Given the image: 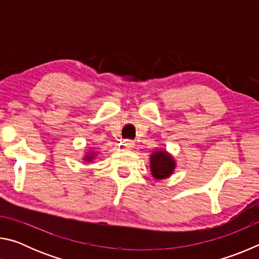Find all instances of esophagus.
<instances>
[{
  "mask_svg": "<svg viewBox=\"0 0 259 259\" xmlns=\"http://www.w3.org/2000/svg\"><path fill=\"white\" fill-rule=\"evenodd\" d=\"M123 146L125 148H133L135 146V142H133V140L130 139H125L123 142Z\"/></svg>",
  "mask_w": 259,
  "mask_h": 259,
  "instance_id": "34e87169",
  "label": "esophagus"
}]
</instances>
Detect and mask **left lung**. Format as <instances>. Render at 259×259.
<instances>
[{"mask_svg":"<svg viewBox=\"0 0 259 259\" xmlns=\"http://www.w3.org/2000/svg\"><path fill=\"white\" fill-rule=\"evenodd\" d=\"M175 169V162L165 152H154L151 155V170L153 177L163 179L169 177Z\"/></svg>","mask_w":259,"mask_h":259,"instance_id":"8db88e82","label":"left lung"}]
</instances>
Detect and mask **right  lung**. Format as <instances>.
<instances>
[{
  "mask_svg": "<svg viewBox=\"0 0 259 259\" xmlns=\"http://www.w3.org/2000/svg\"><path fill=\"white\" fill-rule=\"evenodd\" d=\"M91 159H93V156H91V155H88V156H85V160H88V161H90Z\"/></svg>",
  "mask_w": 259,
  "mask_h": 259,
  "instance_id": "right-lung-1",
  "label": "right lung"
}]
</instances>
